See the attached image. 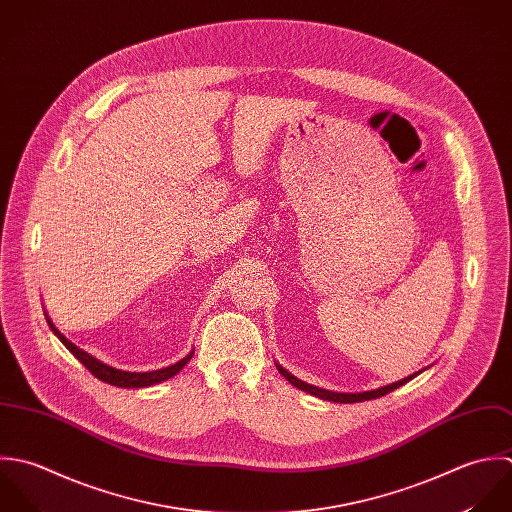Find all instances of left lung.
<instances>
[{"label":"left lung","mask_w":512,"mask_h":512,"mask_svg":"<svg viewBox=\"0 0 512 512\" xmlns=\"http://www.w3.org/2000/svg\"><path fill=\"white\" fill-rule=\"evenodd\" d=\"M276 367H278V371L294 385V387H298V389H302V391H306V393H310V395H314V397H320V399H324V401H334V403H359V401H367V399H377V397H383V395H387V393H391V391H395L397 387H401V385H405L407 381H411L413 377H417L421 371H425V369H419V371H415V373H411L409 377H403V379H399V381H395V383H389V385H383V387H377V389H371V391H359V393H340V391H330V389H324V387H316V385H312V383H306V381H302V379H298L296 375H292L288 369H284L280 363H276Z\"/></svg>","instance_id":"left-lung-1"}]
</instances>
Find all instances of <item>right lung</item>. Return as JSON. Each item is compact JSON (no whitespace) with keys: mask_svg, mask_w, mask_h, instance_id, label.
<instances>
[{"mask_svg":"<svg viewBox=\"0 0 512 512\" xmlns=\"http://www.w3.org/2000/svg\"><path fill=\"white\" fill-rule=\"evenodd\" d=\"M45 320H47L51 332L61 340V343H63L97 379H101V381H105V383H109V385H115V387H123V389L151 387V385H157V383H163V381L171 379V377H174V375L190 361V357H192V353H194V349L188 351L182 359H178L176 363H171L169 367H163V369H155V371H123V369H117V367H113V365L103 363L101 359H97V357H93L91 353H87V351H83L81 347H77L73 341L67 340V338L53 326V322H51V318L47 316V312H45Z\"/></svg>","mask_w":512,"mask_h":512,"instance_id":"1","label":"right lung"}]
</instances>
